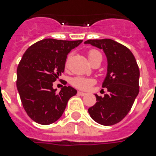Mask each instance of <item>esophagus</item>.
<instances>
[{
    "label": "esophagus",
    "instance_id": "obj_1",
    "mask_svg": "<svg viewBox=\"0 0 156 156\" xmlns=\"http://www.w3.org/2000/svg\"><path fill=\"white\" fill-rule=\"evenodd\" d=\"M78 95H82V96H84V95H87L86 93L82 92V91H78Z\"/></svg>",
    "mask_w": 156,
    "mask_h": 156
}]
</instances>
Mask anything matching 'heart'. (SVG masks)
Masks as SVG:
<instances>
[{"label": "heart", "mask_w": 156, "mask_h": 156, "mask_svg": "<svg viewBox=\"0 0 156 156\" xmlns=\"http://www.w3.org/2000/svg\"><path fill=\"white\" fill-rule=\"evenodd\" d=\"M88 58L90 60V61H91L93 59L95 58V56H99V55H101L100 52H98L97 50L95 49H90L87 53ZM70 55H69L67 56V58L66 60V63H65V66L66 68H68L69 64V60H70ZM95 83V80L93 79V78H84V77H75L71 79V84L73 87L76 88H78V89H81V90H90V87H92L94 84Z\"/></svg>", "instance_id": "1"}]
</instances>
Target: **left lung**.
<instances>
[{
	"label": "left lung",
	"instance_id": "left-lung-1",
	"mask_svg": "<svg viewBox=\"0 0 156 156\" xmlns=\"http://www.w3.org/2000/svg\"><path fill=\"white\" fill-rule=\"evenodd\" d=\"M89 44L104 50L108 58V73L103 83L108 93L95 95L97 102L88 109L90 117L103 126L118 123L130 111L139 92V68L128 48L110 39L88 40Z\"/></svg>",
	"mask_w": 156,
	"mask_h": 156
}]
</instances>
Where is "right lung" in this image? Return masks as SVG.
I'll return each instance as SVG.
<instances>
[{"instance_id": "add662e5", "label": "right lung", "mask_w": 156, "mask_h": 156, "mask_svg": "<svg viewBox=\"0 0 156 156\" xmlns=\"http://www.w3.org/2000/svg\"><path fill=\"white\" fill-rule=\"evenodd\" d=\"M83 40L44 39L24 52L17 69V88L26 112L40 125H50L63 114L69 100L77 94L64 86L56 93L52 83L65 70L67 55Z\"/></svg>"}]
</instances>
